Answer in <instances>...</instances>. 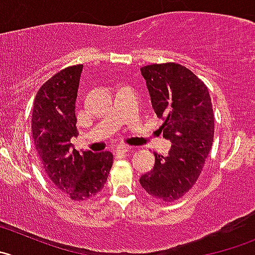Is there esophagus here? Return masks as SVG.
I'll return each instance as SVG.
<instances>
[{"instance_id": "34e87169", "label": "esophagus", "mask_w": 255, "mask_h": 255, "mask_svg": "<svg viewBox=\"0 0 255 255\" xmlns=\"http://www.w3.org/2000/svg\"><path fill=\"white\" fill-rule=\"evenodd\" d=\"M116 154H128L130 151V147L126 146V145H120V146L116 147Z\"/></svg>"}]
</instances>
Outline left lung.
Instances as JSON below:
<instances>
[{
	"mask_svg": "<svg viewBox=\"0 0 255 255\" xmlns=\"http://www.w3.org/2000/svg\"><path fill=\"white\" fill-rule=\"evenodd\" d=\"M155 114L164 120L162 136L171 141L168 156L155 155L152 170L140 178L147 194L170 203L185 195L202 174L214 140V113L208 87L175 62L141 67Z\"/></svg>",
	"mask_w": 255,
	"mask_h": 255,
	"instance_id": "obj_1",
	"label": "left lung"
}]
</instances>
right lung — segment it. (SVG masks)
Returning a JSON list of instances; mask_svg holds the SVG:
<instances>
[{"instance_id": "1", "label": "right lung", "mask_w": 255, "mask_h": 255, "mask_svg": "<svg viewBox=\"0 0 255 255\" xmlns=\"http://www.w3.org/2000/svg\"><path fill=\"white\" fill-rule=\"evenodd\" d=\"M82 65L61 70L36 94L31 129L36 151L48 179L74 202L93 198L103 190L113 166L110 151L79 152L71 137L77 136L75 103Z\"/></svg>"}]
</instances>
